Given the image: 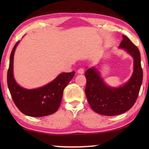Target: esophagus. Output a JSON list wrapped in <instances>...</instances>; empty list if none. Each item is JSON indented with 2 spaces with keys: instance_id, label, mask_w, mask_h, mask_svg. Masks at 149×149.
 Listing matches in <instances>:
<instances>
[{
  "instance_id": "esophagus-1",
  "label": "esophagus",
  "mask_w": 149,
  "mask_h": 149,
  "mask_svg": "<svg viewBox=\"0 0 149 149\" xmlns=\"http://www.w3.org/2000/svg\"><path fill=\"white\" fill-rule=\"evenodd\" d=\"M77 73L80 74H83L84 73V68H80L77 70Z\"/></svg>"
}]
</instances>
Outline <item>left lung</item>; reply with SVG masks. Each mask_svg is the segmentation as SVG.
Wrapping results in <instances>:
<instances>
[{
    "label": "left lung",
    "mask_w": 149,
    "mask_h": 149,
    "mask_svg": "<svg viewBox=\"0 0 149 149\" xmlns=\"http://www.w3.org/2000/svg\"><path fill=\"white\" fill-rule=\"evenodd\" d=\"M119 47L132 55L134 61L132 76L123 86L118 88L108 86L95 68H89L85 73L87 80L85 91L87 101L93 111L101 115H119L129 110L137 100L142 84L143 70L139 50L123 35Z\"/></svg>",
    "instance_id": "obj_1"
}]
</instances>
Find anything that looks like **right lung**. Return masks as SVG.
Returning a JSON list of instances; mask_svg holds the SVG:
<instances>
[{"label": "right lung", "mask_w": 149, "mask_h": 149, "mask_svg": "<svg viewBox=\"0 0 149 149\" xmlns=\"http://www.w3.org/2000/svg\"><path fill=\"white\" fill-rule=\"evenodd\" d=\"M17 41L12 49L7 73V84L12 100L23 114L32 117H42L54 114L62 101L63 91L74 76L75 72L62 73L45 86L26 89L17 85L13 75L14 54Z\"/></svg>", "instance_id": "add662e5"}]
</instances>
